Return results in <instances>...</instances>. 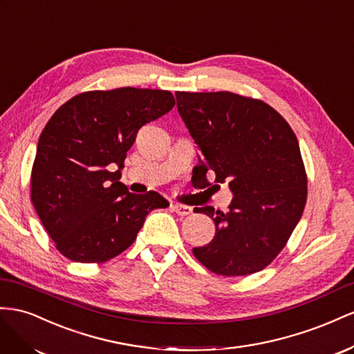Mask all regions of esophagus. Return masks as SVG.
I'll return each mask as SVG.
<instances>
[{"instance_id":"obj_1","label":"esophagus","mask_w":354,"mask_h":354,"mask_svg":"<svg viewBox=\"0 0 354 354\" xmlns=\"http://www.w3.org/2000/svg\"><path fill=\"white\" fill-rule=\"evenodd\" d=\"M171 209H174L179 216H188V215L193 214V209H191L189 206L180 205V203H174V205H171Z\"/></svg>"}]
</instances>
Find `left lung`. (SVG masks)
Segmentation results:
<instances>
[{
    "instance_id": "left-lung-1",
    "label": "left lung",
    "mask_w": 354,
    "mask_h": 354,
    "mask_svg": "<svg viewBox=\"0 0 354 354\" xmlns=\"http://www.w3.org/2000/svg\"><path fill=\"white\" fill-rule=\"evenodd\" d=\"M178 111L197 144L200 188L228 183V212L200 207L216 234L194 257L219 276L270 266L288 243L307 201V174L288 121L264 100L231 92H176ZM212 188V187H210Z\"/></svg>"
}]
</instances>
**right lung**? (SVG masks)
Masks as SVG:
<instances>
[{"mask_svg":"<svg viewBox=\"0 0 354 354\" xmlns=\"http://www.w3.org/2000/svg\"><path fill=\"white\" fill-rule=\"evenodd\" d=\"M175 106L167 90L120 87L71 97L47 121L31 171V201L56 249L71 261L102 264L136 240L156 191L120 183L138 130Z\"/></svg>","mask_w":354,"mask_h":354,"instance_id":"1","label":"right lung"}]
</instances>
